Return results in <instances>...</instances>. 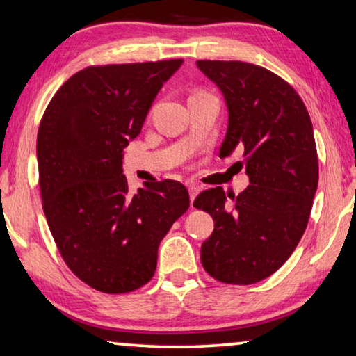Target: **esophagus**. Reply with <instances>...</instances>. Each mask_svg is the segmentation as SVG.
<instances>
[{"mask_svg": "<svg viewBox=\"0 0 356 356\" xmlns=\"http://www.w3.org/2000/svg\"><path fill=\"white\" fill-rule=\"evenodd\" d=\"M200 187H196V185H188V193H190V204H191V209H193V202H195V198L198 196L200 193Z\"/></svg>", "mask_w": 356, "mask_h": 356, "instance_id": "34e87169", "label": "esophagus"}]
</instances>
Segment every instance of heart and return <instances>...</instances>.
<instances>
[{"label": "heart", "instance_id": "b5f03b06", "mask_svg": "<svg viewBox=\"0 0 356 356\" xmlns=\"http://www.w3.org/2000/svg\"><path fill=\"white\" fill-rule=\"evenodd\" d=\"M195 95H196V93H195Z\"/></svg>", "mask_w": 356, "mask_h": 356}]
</instances>
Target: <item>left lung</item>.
Listing matches in <instances>:
<instances>
[{"instance_id":"1","label":"left lung","mask_w":356,"mask_h":356,"mask_svg":"<svg viewBox=\"0 0 356 356\" xmlns=\"http://www.w3.org/2000/svg\"><path fill=\"white\" fill-rule=\"evenodd\" d=\"M228 107L220 156L244 149L250 185L238 196L204 190L193 206L216 227L201 245L206 273L223 284L250 285L290 258L306 231L318 185L314 128L300 95L261 66L200 60Z\"/></svg>"}]
</instances>
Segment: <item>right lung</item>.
I'll use <instances>...</instances> for the list:
<instances>
[{"label": "right lung", "mask_w": 356, "mask_h": 356, "mask_svg": "<svg viewBox=\"0 0 356 356\" xmlns=\"http://www.w3.org/2000/svg\"><path fill=\"white\" fill-rule=\"evenodd\" d=\"M184 60L88 66L54 95L38 131L42 209L58 252L92 289L120 295L154 277L158 245L187 212L176 180L128 190L123 149Z\"/></svg>", "instance_id": "1"}]
</instances>
